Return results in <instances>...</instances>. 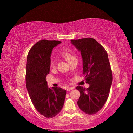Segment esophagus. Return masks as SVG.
Wrapping results in <instances>:
<instances>
[{"mask_svg":"<svg viewBox=\"0 0 133 133\" xmlns=\"http://www.w3.org/2000/svg\"><path fill=\"white\" fill-rule=\"evenodd\" d=\"M74 87H68V88H67V89H66V90L68 91H70V90H73V89H74Z\"/></svg>","mask_w":133,"mask_h":133,"instance_id":"obj_1","label":"esophagus"}]
</instances>
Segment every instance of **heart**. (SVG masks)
<instances>
[{
	"mask_svg": "<svg viewBox=\"0 0 133 133\" xmlns=\"http://www.w3.org/2000/svg\"><path fill=\"white\" fill-rule=\"evenodd\" d=\"M62 55L63 57L66 59L67 61L69 63L76 58L75 55H74V53L71 50H65L63 52ZM50 66L53 68L55 66V59L53 58H51L50 60Z\"/></svg>",
	"mask_w": 133,
	"mask_h": 133,
	"instance_id": "1",
	"label": "heart"
}]
</instances>
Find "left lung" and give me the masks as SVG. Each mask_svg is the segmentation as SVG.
<instances>
[{"mask_svg": "<svg viewBox=\"0 0 133 133\" xmlns=\"http://www.w3.org/2000/svg\"><path fill=\"white\" fill-rule=\"evenodd\" d=\"M71 42L81 53L84 79L89 84L87 89L82 86L76 87L80 93L77 104L85 113L94 114L105 104L112 82L107 52L93 38L71 40Z\"/></svg>", "mask_w": 133, "mask_h": 133, "instance_id": "1", "label": "left lung"}]
</instances>
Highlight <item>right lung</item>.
<instances>
[{
    "label": "right lung",
    "instance_id": "1",
    "mask_svg": "<svg viewBox=\"0 0 133 133\" xmlns=\"http://www.w3.org/2000/svg\"><path fill=\"white\" fill-rule=\"evenodd\" d=\"M59 41L41 40L31 48L28 54L26 86L30 98L40 114L51 118L63 107L66 91L59 87L49 88L46 75L49 74L50 54Z\"/></svg>",
    "mask_w": 133,
    "mask_h": 133
}]
</instances>
